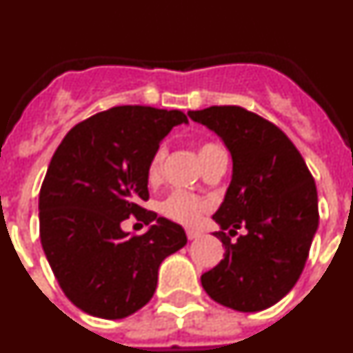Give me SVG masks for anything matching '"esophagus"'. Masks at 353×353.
<instances>
[{
  "label": "esophagus",
  "mask_w": 353,
  "mask_h": 353,
  "mask_svg": "<svg viewBox=\"0 0 353 353\" xmlns=\"http://www.w3.org/2000/svg\"><path fill=\"white\" fill-rule=\"evenodd\" d=\"M199 236V232H196V230H187V239L189 240H194Z\"/></svg>",
  "instance_id": "esophagus-1"
}]
</instances>
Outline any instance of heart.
I'll use <instances>...</instances> for the list:
<instances>
[{
    "mask_svg": "<svg viewBox=\"0 0 353 353\" xmlns=\"http://www.w3.org/2000/svg\"><path fill=\"white\" fill-rule=\"evenodd\" d=\"M223 154V150L217 145H212V143H205V145L199 146L198 157L201 161V166L205 162L214 159L215 155ZM164 157H166V148L164 146H159L154 152L152 159L148 162V180L150 182H155L161 176L162 164H164ZM207 210V203L203 199L196 198V196L187 194V192H171L166 199H162L161 205H159V212H161L164 217L174 221V223L187 224V226H192L199 221L201 214Z\"/></svg>",
    "mask_w": 353,
    "mask_h": 353,
    "instance_id": "obj_1",
    "label": "heart"
}]
</instances>
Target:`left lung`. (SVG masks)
<instances>
[{
    "label": "left lung",
    "mask_w": 353,
    "mask_h": 353,
    "mask_svg": "<svg viewBox=\"0 0 353 353\" xmlns=\"http://www.w3.org/2000/svg\"><path fill=\"white\" fill-rule=\"evenodd\" d=\"M187 114L214 130L233 161L232 182L214 214L224 258L201 276V286L235 311L267 310L295 286L310 254L318 230L313 176L288 136L248 109L212 105ZM240 227L245 235L232 241Z\"/></svg>",
    "instance_id": "obj_1"
}]
</instances>
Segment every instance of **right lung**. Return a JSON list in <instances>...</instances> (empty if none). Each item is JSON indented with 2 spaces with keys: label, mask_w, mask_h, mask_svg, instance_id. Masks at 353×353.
I'll return each instance as SVG.
<instances>
[{
  "label": "right lung",
  "mask_w": 353,
  "mask_h": 353,
  "mask_svg": "<svg viewBox=\"0 0 353 353\" xmlns=\"http://www.w3.org/2000/svg\"><path fill=\"white\" fill-rule=\"evenodd\" d=\"M182 111L118 105L77 123L56 148L39 196L40 242L68 301L92 316L118 320L154 297L159 267L187 244L183 228L148 199V162ZM150 223L129 236L121 221Z\"/></svg>",
  "instance_id": "right-lung-1"
}]
</instances>
